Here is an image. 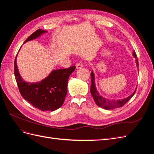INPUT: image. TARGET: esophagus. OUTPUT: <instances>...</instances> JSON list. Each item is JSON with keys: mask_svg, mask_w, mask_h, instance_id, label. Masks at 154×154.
<instances>
[{"mask_svg": "<svg viewBox=\"0 0 154 154\" xmlns=\"http://www.w3.org/2000/svg\"><path fill=\"white\" fill-rule=\"evenodd\" d=\"M83 67V65L81 63H78L76 64V68L78 69H81Z\"/></svg>", "mask_w": 154, "mask_h": 154, "instance_id": "34e87169", "label": "esophagus"}]
</instances>
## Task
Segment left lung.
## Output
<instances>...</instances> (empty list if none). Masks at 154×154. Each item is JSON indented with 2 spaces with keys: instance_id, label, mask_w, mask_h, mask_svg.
<instances>
[{
  "instance_id": "obj_1",
  "label": "left lung",
  "mask_w": 154,
  "mask_h": 154,
  "mask_svg": "<svg viewBox=\"0 0 154 154\" xmlns=\"http://www.w3.org/2000/svg\"><path fill=\"white\" fill-rule=\"evenodd\" d=\"M134 57L136 58V62L137 66L138 67V60L137 57L136 56V54L135 52L133 53ZM91 93L93 97V98L94 100V101L96 104L100 107H102L106 110H109V109H113L116 108H119V107L123 106L128 100L131 98V97L134 95L135 92L136 91V89L132 93V94L127 97V98L123 99V100H110V99H106L101 96L99 92H97L96 87L95 86V77H94V74L93 71L91 73Z\"/></svg>"
}]
</instances>
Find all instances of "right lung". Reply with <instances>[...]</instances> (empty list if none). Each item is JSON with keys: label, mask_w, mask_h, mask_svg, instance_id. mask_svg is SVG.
Listing matches in <instances>:
<instances>
[{"label": "right lung", "mask_w": 154, "mask_h": 154, "mask_svg": "<svg viewBox=\"0 0 154 154\" xmlns=\"http://www.w3.org/2000/svg\"><path fill=\"white\" fill-rule=\"evenodd\" d=\"M45 32L47 31L40 29L36 30L24 43L38 38ZM17 57V54L14 63V72L18 89L24 99L42 111H53L59 109L64 102L67 92L68 79L75 70V66L54 70L40 82L28 83L23 80L18 72Z\"/></svg>", "instance_id": "1"}]
</instances>
